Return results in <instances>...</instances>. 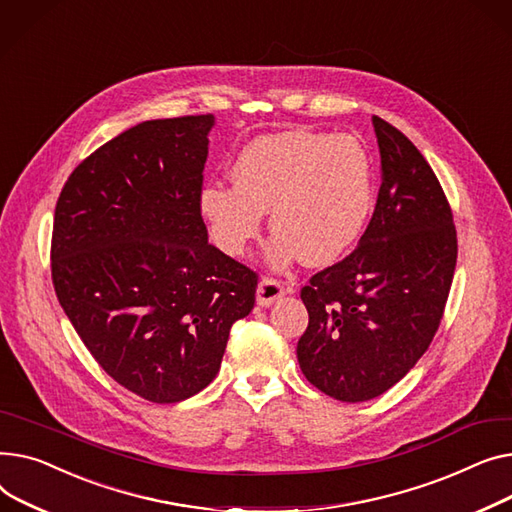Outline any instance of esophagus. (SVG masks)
<instances>
[{"label": "esophagus", "mask_w": 512, "mask_h": 512, "mask_svg": "<svg viewBox=\"0 0 512 512\" xmlns=\"http://www.w3.org/2000/svg\"><path fill=\"white\" fill-rule=\"evenodd\" d=\"M285 295V287L281 281L273 279V277H262L256 289V299H258V306L268 308L270 304H275L279 297Z\"/></svg>", "instance_id": "esophagus-1"}]
</instances>
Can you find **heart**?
<instances>
[{
    "label": "heart",
    "mask_w": 512,
    "mask_h": 512,
    "mask_svg": "<svg viewBox=\"0 0 512 512\" xmlns=\"http://www.w3.org/2000/svg\"><path fill=\"white\" fill-rule=\"evenodd\" d=\"M233 186L206 184L198 213L213 244L242 256L268 211L273 266L299 256L310 266L337 262L362 235L374 202L372 163L353 136L283 132L248 142L233 161Z\"/></svg>",
    "instance_id": "obj_1"
}]
</instances>
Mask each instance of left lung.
I'll use <instances>...</instances> for the list:
<instances>
[{
    "instance_id": "1",
    "label": "left lung",
    "mask_w": 512,
    "mask_h": 512,
    "mask_svg": "<svg viewBox=\"0 0 512 512\" xmlns=\"http://www.w3.org/2000/svg\"><path fill=\"white\" fill-rule=\"evenodd\" d=\"M382 184L357 248L302 287L310 322L297 362L310 384L345 403L395 386L440 326L457 266L453 210L415 144L372 117Z\"/></svg>"
}]
</instances>
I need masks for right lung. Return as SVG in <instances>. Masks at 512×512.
I'll use <instances>...</instances> for the list:
<instances>
[{
    "label": "right lung",
    "instance_id": "right-lung-1",
    "mask_svg": "<svg viewBox=\"0 0 512 512\" xmlns=\"http://www.w3.org/2000/svg\"><path fill=\"white\" fill-rule=\"evenodd\" d=\"M213 115L142 122L86 157L59 194L55 295L130 393L179 403L215 380L258 275L208 244L198 213Z\"/></svg>",
    "mask_w": 512,
    "mask_h": 512
}]
</instances>
